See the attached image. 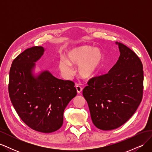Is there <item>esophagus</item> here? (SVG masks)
<instances>
[{
	"label": "esophagus",
	"instance_id": "34e87169",
	"mask_svg": "<svg viewBox=\"0 0 152 152\" xmlns=\"http://www.w3.org/2000/svg\"><path fill=\"white\" fill-rule=\"evenodd\" d=\"M76 89H77V93H79V94L81 93V92L82 91V87H81L80 86H79V85H77V86H76Z\"/></svg>",
	"mask_w": 152,
	"mask_h": 152
}]
</instances>
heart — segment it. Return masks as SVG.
<instances>
[{"mask_svg":"<svg viewBox=\"0 0 152 152\" xmlns=\"http://www.w3.org/2000/svg\"><path fill=\"white\" fill-rule=\"evenodd\" d=\"M103 54L98 48L89 45L77 47L71 49L67 53V60L61 58L59 62V68L66 77L73 74L72 66H79L78 72L84 79L93 77L102 63Z\"/></svg>","mask_w":152,"mask_h":152,"instance_id":"1","label":"heart"}]
</instances>
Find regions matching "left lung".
<instances>
[{"label": "left lung", "mask_w": 152, "mask_h": 152, "mask_svg": "<svg viewBox=\"0 0 152 152\" xmlns=\"http://www.w3.org/2000/svg\"><path fill=\"white\" fill-rule=\"evenodd\" d=\"M118 61L106 74L91 79L82 94L94 125L103 131L121 126L136 111L143 91L142 64L136 53L121 42Z\"/></svg>", "instance_id": "obj_1"}]
</instances>
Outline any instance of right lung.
<instances>
[{
	"mask_svg": "<svg viewBox=\"0 0 152 152\" xmlns=\"http://www.w3.org/2000/svg\"><path fill=\"white\" fill-rule=\"evenodd\" d=\"M44 52L43 47L34 46L14 59L8 89L21 120L32 129L50 133L62 126L64 110L77 95V90L74 82L58 79L48 70L34 75L35 63Z\"/></svg>",
	"mask_w": 152,
	"mask_h": 152,
	"instance_id": "1",
	"label": "right lung"
}]
</instances>
